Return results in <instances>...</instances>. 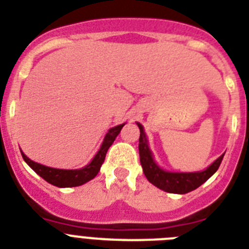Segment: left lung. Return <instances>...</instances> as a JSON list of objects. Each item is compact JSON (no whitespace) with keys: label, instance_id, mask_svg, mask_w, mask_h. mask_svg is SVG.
<instances>
[{"label":"left lung","instance_id":"1","mask_svg":"<svg viewBox=\"0 0 249 249\" xmlns=\"http://www.w3.org/2000/svg\"><path fill=\"white\" fill-rule=\"evenodd\" d=\"M138 126L140 129V138H139V157L140 164L142 166V172L145 174L146 179L150 181L151 184H154L159 189L168 192V193L176 194H185L189 193L192 190L196 189L198 187L208 180L213 174L218 170L220 163L223 160L224 155H220L214 163L203 172L196 173H172L165 172L158 165L153 159L150 149L148 145V139L144 133V127L142 124L138 123Z\"/></svg>","mask_w":249,"mask_h":249}]
</instances>
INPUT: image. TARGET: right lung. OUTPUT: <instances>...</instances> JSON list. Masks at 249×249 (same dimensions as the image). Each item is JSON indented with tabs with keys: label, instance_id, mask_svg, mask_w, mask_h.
Masks as SVG:
<instances>
[{
	"label": "right lung",
	"instance_id": "add662e5",
	"mask_svg": "<svg viewBox=\"0 0 249 249\" xmlns=\"http://www.w3.org/2000/svg\"><path fill=\"white\" fill-rule=\"evenodd\" d=\"M124 125L125 124L114 126L107 131V134L105 135V139H104L103 144H101L100 149H99V151L94 157V159L90 161V164H88V165L81 168V169L70 170L50 168V166L42 165V164H38L36 161L29 159V158L23 154L22 151H21V154H22L23 160L29 164L30 168L32 170H35L41 178H44L50 184L56 185V187L59 188L79 187V185L85 184L86 181L91 180V179H94L95 177L98 176L99 170H100L101 165H103L104 160H105V155L107 153V149L111 146V144L114 142V140L118 137Z\"/></svg>",
	"mask_w": 249,
	"mask_h": 249
}]
</instances>
